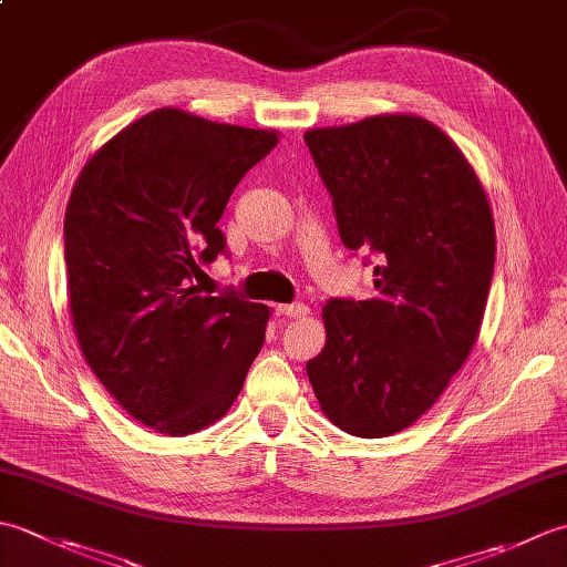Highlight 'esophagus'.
<instances>
[{
  "mask_svg": "<svg viewBox=\"0 0 567 567\" xmlns=\"http://www.w3.org/2000/svg\"><path fill=\"white\" fill-rule=\"evenodd\" d=\"M277 317H287V319H305L309 315L307 305H277L275 307Z\"/></svg>",
  "mask_w": 567,
  "mask_h": 567,
  "instance_id": "1",
  "label": "esophagus"
}]
</instances>
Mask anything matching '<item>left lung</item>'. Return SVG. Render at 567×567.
<instances>
[{
    "label": "left lung",
    "mask_w": 567,
    "mask_h": 567,
    "mask_svg": "<svg viewBox=\"0 0 567 567\" xmlns=\"http://www.w3.org/2000/svg\"><path fill=\"white\" fill-rule=\"evenodd\" d=\"M346 248L372 250L378 297L323 307L307 363L321 412L360 439L412 426L473 351L495 268L485 187L451 136L416 114L309 128Z\"/></svg>",
    "instance_id": "1"
}]
</instances>
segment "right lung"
<instances>
[{
	"instance_id": "obj_1",
	"label": "right lung",
	"mask_w": 567,
	"mask_h": 567,
	"mask_svg": "<svg viewBox=\"0 0 567 567\" xmlns=\"http://www.w3.org/2000/svg\"><path fill=\"white\" fill-rule=\"evenodd\" d=\"M277 131L163 106L82 167L65 209L68 307L82 355L114 400L165 436L219 421L265 341L270 309L202 292L216 221Z\"/></svg>"
}]
</instances>
